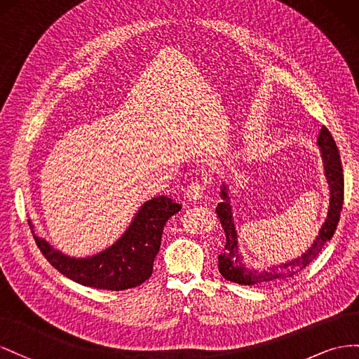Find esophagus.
<instances>
[{"mask_svg": "<svg viewBox=\"0 0 359 359\" xmlns=\"http://www.w3.org/2000/svg\"><path fill=\"white\" fill-rule=\"evenodd\" d=\"M204 191H206V188H204L203 183L192 182V183H189L188 188H187V197L191 201H198V200L203 198Z\"/></svg>", "mask_w": 359, "mask_h": 359, "instance_id": "34e87169", "label": "esophagus"}]
</instances>
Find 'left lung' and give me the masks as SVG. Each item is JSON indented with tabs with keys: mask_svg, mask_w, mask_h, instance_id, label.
Listing matches in <instances>:
<instances>
[{
	"mask_svg": "<svg viewBox=\"0 0 359 359\" xmlns=\"http://www.w3.org/2000/svg\"><path fill=\"white\" fill-rule=\"evenodd\" d=\"M317 146H319L322 153L325 177H326L327 185H330V194H331L330 208H327V217L322 224L319 234H317L316 239L313 241L311 247L304 254H301V257L287 263H283L280 268H275L273 266V268H271L269 271L259 272L255 269H248L247 264L242 262V254L239 252V243H238V231H236V227H234V221H233L229 187L225 185V183H222L221 187L222 201L218 203L217 213L222 224V229L225 231V248L218 255V260H219L218 268L225 280L243 284V285H254V284H262L266 281L283 280V278H287V276H293L296 272L305 268L310 262H313L316 259V255L319 254L325 247V243L334 236L337 224L340 221V212L343 209V200H344V176H343V168H341V159L331 132L325 126H322L319 132Z\"/></svg>",
	"mask_w": 359,
	"mask_h": 359,
	"instance_id": "1",
	"label": "left lung"
}]
</instances>
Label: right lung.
Returning <instances> with one entry per match:
<instances>
[{
    "label": "right lung",
    "instance_id": "right-lung-1",
    "mask_svg": "<svg viewBox=\"0 0 359 359\" xmlns=\"http://www.w3.org/2000/svg\"><path fill=\"white\" fill-rule=\"evenodd\" d=\"M182 209V204L159 196L146 201L135 213L121 238L111 247L90 257H70L42 239L28 219L37 247L54 268L72 281L95 289L125 290L150 278L153 262L161 247L165 222Z\"/></svg>",
    "mask_w": 359,
    "mask_h": 359
}]
</instances>
